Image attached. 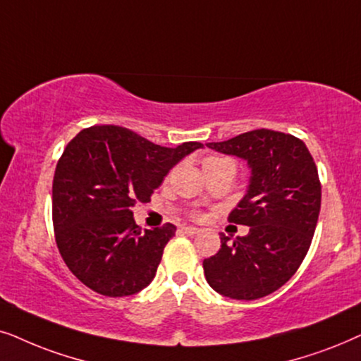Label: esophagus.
I'll return each instance as SVG.
<instances>
[{
  "instance_id": "1",
  "label": "esophagus",
  "mask_w": 361,
  "mask_h": 361,
  "mask_svg": "<svg viewBox=\"0 0 361 361\" xmlns=\"http://www.w3.org/2000/svg\"><path fill=\"white\" fill-rule=\"evenodd\" d=\"M181 231H183L185 234H188V236H195V234L200 233V229L198 228H193V226H183V228H181Z\"/></svg>"
}]
</instances>
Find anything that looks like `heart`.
Segmentation results:
<instances>
[{
	"label": "heart",
	"mask_w": 361,
	"mask_h": 361,
	"mask_svg": "<svg viewBox=\"0 0 361 361\" xmlns=\"http://www.w3.org/2000/svg\"><path fill=\"white\" fill-rule=\"evenodd\" d=\"M218 165H231L234 166V161L231 160V158H226V157H208L206 160L203 161V166L208 168V166H218Z\"/></svg>",
	"instance_id": "1"
}]
</instances>
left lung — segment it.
I'll use <instances>...</instances> for the list:
<instances>
[{
    "instance_id": "left-lung-1",
    "label": "left lung",
    "mask_w": 361,
    "mask_h": 361,
    "mask_svg": "<svg viewBox=\"0 0 361 361\" xmlns=\"http://www.w3.org/2000/svg\"><path fill=\"white\" fill-rule=\"evenodd\" d=\"M206 147L251 170L246 195L229 214L249 233L233 243L221 234L218 254L203 261L206 281L229 299H261L294 276L310 247L322 201L315 161L299 138L267 128Z\"/></svg>"
}]
</instances>
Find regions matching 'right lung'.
<instances>
[{"label": "right lung", "instance_id": "add662e5", "mask_svg": "<svg viewBox=\"0 0 361 361\" xmlns=\"http://www.w3.org/2000/svg\"><path fill=\"white\" fill-rule=\"evenodd\" d=\"M203 148H166L128 128L95 125L67 143L52 181L56 243L71 272L97 294L133 295L150 284L176 228L145 229L132 208L147 203L168 171Z\"/></svg>", "mask_w": 361, "mask_h": 361}]
</instances>
